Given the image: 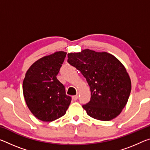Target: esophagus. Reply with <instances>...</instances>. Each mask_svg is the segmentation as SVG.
<instances>
[{
    "label": "esophagus",
    "instance_id": "1",
    "mask_svg": "<svg viewBox=\"0 0 150 150\" xmlns=\"http://www.w3.org/2000/svg\"><path fill=\"white\" fill-rule=\"evenodd\" d=\"M73 99L74 100H77V98H78V95H74V96H73Z\"/></svg>",
    "mask_w": 150,
    "mask_h": 150
}]
</instances>
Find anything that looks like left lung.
Returning a JSON list of instances; mask_svg holds the SVG:
<instances>
[{
    "label": "left lung",
    "instance_id": "1",
    "mask_svg": "<svg viewBox=\"0 0 150 150\" xmlns=\"http://www.w3.org/2000/svg\"><path fill=\"white\" fill-rule=\"evenodd\" d=\"M67 56L68 63L80 71L90 87L91 100L83 105L87 115L103 121L120 115L132 87L130 77L120 61L107 52L88 49Z\"/></svg>",
    "mask_w": 150,
    "mask_h": 150
}]
</instances>
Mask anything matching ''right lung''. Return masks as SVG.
<instances>
[{
    "label": "right lung",
    "mask_w": 150,
    "mask_h": 150,
    "mask_svg": "<svg viewBox=\"0 0 150 150\" xmlns=\"http://www.w3.org/2000/svg\"><path fill=\"white\" fill-rule=\"evenodd\" d=\"M66 54L60 51L43 57L30 66L25 75L22 84L25 101L31 112L42 121L62 117L71 101L56 77Z\"/></svg>",
    "instance_id": "obj_1"
}]
</instances>
